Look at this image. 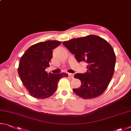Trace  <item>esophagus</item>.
I'll return each mask as SVG.
<instances>
[{
	"mask_svg": "<svg viewBox=\"0 0 131 131\" xmlns=\"http://www.w3.org/2000/svg\"><path fill=\"white\" fill-rule=\"evenodd\" d=\"M68 77H69V78H74V74H71V73H68Z\"/></svg>",
	"mask_w": 131,
	"mask_h": 131,
	"instance_id": "obj_1",
	"label": "esophagus"
}]
</instances>
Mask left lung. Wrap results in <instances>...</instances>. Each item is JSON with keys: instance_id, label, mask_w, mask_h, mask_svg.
Instances as JSON below:
<instances>
[{"instance_id": "obj_1", "label": "left lung", "mask_w": 131, "mask_h": 131, "mask_svg": "<svg viewBox=\"0 0 131 131\" xmlns=\"http://www.w3.org/2000/svg\"><path fill=\"white\" fill-rule=\"evenodd\" d=\"M63 43L75 54L78 61L88 64L86 73L74 75L75 78L81 81V86L73 89V91L86 100L101 95L108 86L115 67L116 54L111 44L95 35L74 38Z\"/></svg>"}]
</instances>
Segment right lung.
I'll use <instances>...</instances> for the list:
<instances>
[{"label":"right lung","mask_w":131,"mask_h":131,"mask_svg":"<svg viewBox=\"0 0 131 131\" xmlns=\"http://www.w3.org/2000/svg\"><path fill=\"white\" fill-rule=\"evenodd\" d=\"M61 41L49 40L30 47L20 57L18 72L20 80L31 97L45 99L56 92L57 83L68 74H53L45 71L52 58V50Z\"/></svg>","instance_id":"obj_1"}]
</instances>
